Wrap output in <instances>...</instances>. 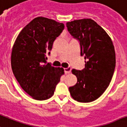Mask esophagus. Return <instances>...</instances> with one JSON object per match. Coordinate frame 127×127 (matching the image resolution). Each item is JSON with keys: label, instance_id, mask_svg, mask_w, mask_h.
<instances>
[{"label": "esophagus", "instance_id": "1", "mask_svg": "<svg viewBox=\"0 0 127 127\" xmlns=\"http://www.w3.org/2000/svg\"><path fill=\"white\" fill-rule=\"evenodd\" d=\"M71 71V68L70 67H68V68H64V72H65L66 74H69Z\"/></svg>", "mask_w": 127, "mask_h": 127}]
</instances>
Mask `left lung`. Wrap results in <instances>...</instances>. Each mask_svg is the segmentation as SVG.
<instances>
[{
  "label": "left lung",
  "mask_w": 127,
  "mask_h": 127,
  "mask_svg": "<svg viewBox=\"0 0 127 127\" xmlns=\"http://www.w3.org/2000/svg\"><path fill=\"white\" fill-rule=\"evenodd\" d=\"M68 31L79 40L81 55L85 56V68L72 69L77 83L69 87L73 99L89 102L97 99L109 87L115 71V47L109 34L91 18L66 23Z\"/></svg>",
  "instance_id": "1"
}]
</instances>
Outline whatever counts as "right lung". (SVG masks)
I'll return each instance as SVG.
<instances>
[{
	"instance_id": "obj_1",
	"label": "right lung",
	"mask_w": 127,
	"mask_h": 127,
	"mask_svg": "<svg viewBox=\"0 0 127 127\" xmlns=\"http://www.w3.org/2000/svg\"><path fill=\"white\" fill-rule=\"evenodd\" d=\"M64 28L63 23L36 17L25 26L12 47L11 67L15 78L32 98L43 100L51 98L64 74L63 68L46 63L53 42Z\"/></svg>"
}]
</instances>
